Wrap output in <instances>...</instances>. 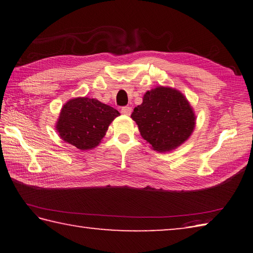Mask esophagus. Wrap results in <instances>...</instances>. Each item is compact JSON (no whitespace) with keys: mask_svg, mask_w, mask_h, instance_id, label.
I'll use <instances>...</instances> for the list:
<instances>
[{"mask_svg":"<svg viewBox=\"0 0 253 253\" xmlns=\"http://www.w3.org/2000/svg\"><path fill=\"white\" fill-rule=\"evenodd\" d=\"M131 112H132V108H131L130 106H125V107H122V109H121V113H122L125 116H130Z\"/></svg>","mask_w":253,"mask_h":253,"instance_id":"esophagus-1","label":"esophagus"}]
</instances>
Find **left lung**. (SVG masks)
<instances>
[{
  "mask_svg": "<svg viewBox=\"0 0 253 253\" xmlns=\"http://www.w3.org/2000/svg\"><path fill=\"white\" fill-rule=\"evenodd\" d=\"M131 118L141 137L160 153L170 152L184 144L196 124L193 107L184 94L162 85L146 92Z\"/></svg>",
  "mask_w": 253,
  "mask_h": 253,
  "instance_id": "left-lung-1",
  "label": "left lung"
}]
</instances>
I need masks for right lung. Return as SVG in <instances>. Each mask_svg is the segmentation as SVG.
<instances>
[{"instance_id":"obj_1","label":"right lung","mask_w":253,"mask_h":253,"mask_svg":"<svg viewBox=\"0 0 253 253\" xmlns=\"http://www.w3.org/2000/svg\"><path fill=\"white\" fill-rule=\"evenodd\" d=\"M119 116L117 109L95 98H72L63 105L56 130L65 142L82 151L92 150L102 141L108 126Z\"/></svg>"}]
</instances>
